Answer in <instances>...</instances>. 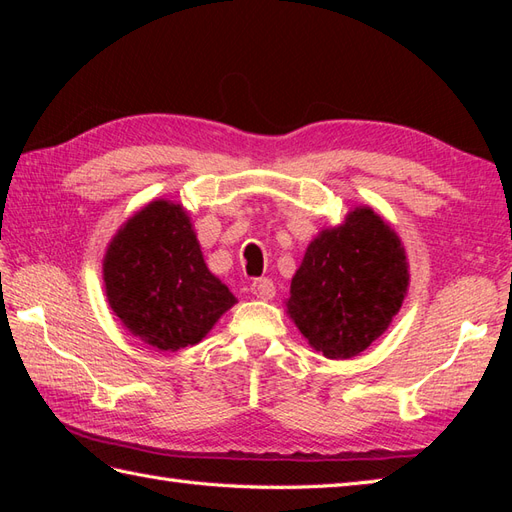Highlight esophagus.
<instances>
[{"mask_svg":"<svg viewBox=\"0 0 512 512\" xmlns=\"http://www.w3.org/2000/svg\"><path fill=\"white\" fill-rule=\"evenodd\" d=\"M250 292H253V295H255L257 299H273V297H275V284H273V279H268V277L255 279L253 286H250Z\"/></svg>","mask_w":512,"mask_h":512,"instance_id":"obj_1","label":"esophagus"}]
</instances>
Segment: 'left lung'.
I'll list each match as a JSON object with an SVG mask.
<instances>
[{
	"label": "left lung",
	"mask_w": 512,
	"mask_h": 512,
	"mask_svg": "<svg viewBox=\"0 0 512 512\" xmlns=\"http://www.w3.org/2000/svg\"><path fill=\"white\" fill-rule=\"evenodd\" d=\"M409 286L405 248L383 217L356 206L312 239L290 284L286 310L325 358L367 350L396 317Z\"/></svg>",
	"instance_id": "1"
}]
</instances>
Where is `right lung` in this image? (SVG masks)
Masks as SVG:
<instances>
[{
    "label": "right lung",
    "instance_id": "1",
    "mask_svg": "<svg viewBox=\"0 0 512 512\" xmlns=\"http://www.w3.org/2000/svg\"><path fill=\"white\" fill-rule=\"evenodd\" d=\"M110 308L160 352L200 343L237 299L204 264L182 204L149 202L118 228L103 259Z\"/></svg>",
    "mask_w": 512,
    "mask_h": 512
}]
</instances>
